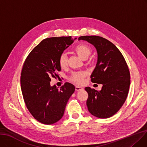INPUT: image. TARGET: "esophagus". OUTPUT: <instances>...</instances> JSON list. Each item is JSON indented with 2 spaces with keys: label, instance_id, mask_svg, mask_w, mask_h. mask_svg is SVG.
I'll return each mask as SVG.
<instances>
[{
  "label": "esophagus",
  "instance_id": "1",
  "mask_svg": "<svg viewBox=\"0 0 147 147\" xmlns=\"http://www.w3.org/2000/svg\"><path fill=\"white\" fill-rule=\"evenodd\" d=\"M83 88L82 87H80V86H76L75 87V90L77 91H79V90H83Z\"/></svg>",
  "mask_w": 147,
  "mask_h": 147
}]
</instances>
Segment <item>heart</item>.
Masks as SVG:
<instances>
[{"mask_svg": "<svg viewBox=\"0 0 147 147\" xmlns=\"http://www.w3.org/2000/svg\"><path fill=\"white\" fill-rule=\"evenodd\" d=\"M74 51L82 60H85L89 57L92 49L89 46L84 43H80L76 46ZM59 64L61 68H65L67 66V57L65 54H62L59 58ZM86 74L85 72H77L73 74L71 80L74 83L81 84L83 83Z\"/></svg>", "mask_w": 147, "mask_h": 147, "instance_id": "1", "label": "heart"}]
</instances>
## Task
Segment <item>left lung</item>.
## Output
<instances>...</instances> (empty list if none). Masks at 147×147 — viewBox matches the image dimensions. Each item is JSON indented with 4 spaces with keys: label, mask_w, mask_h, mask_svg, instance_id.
I'll list each match as a JSON object with an SVG mask.
<instances>
[{
    "label": "left lung",
    "mask_w": 147,
    "mask_h": 147,
    "mask_svg": "<svg viewBox=\"0 0 147 147\" xmlns=\"http://www.w3.org/2000/svg\"><path fill=\"white\" fill-rule=\"evenodd\" d=\"M96 48L98 60L91 74L92 83L102 84L101 90L90 87L86 102L89 112L99 118H108L115 115L125 102L130 85V74L127 63L116 46L108 40L95 36H81Z\"/></svg>",
    "instance_id": "left-lung-1"
}]
</instances>
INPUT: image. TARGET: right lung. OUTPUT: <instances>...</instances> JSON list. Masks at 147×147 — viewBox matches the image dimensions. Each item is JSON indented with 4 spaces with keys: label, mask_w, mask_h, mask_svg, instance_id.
Masks as SVG:
<instances>
[{
    "label": "right lung",
    "mask_w": 147,
    "mask_h": 147,
    "mask_svg": "<svg viewBox=\"0 0 147 147\" xmlns=\"http://www.w3.org/2000/svg\"><path fill=\"white\" fill-rule=\"evenodd\" d=\"M71 37L44 39L27 57L22 70L20 84L26 107L40 122L51 125L61 119L75 86L66 83L58 89L51 86V77L58 76L61 70L59 58L71 45Z\"/></svg>",
    "instance_id": "obj_1"
}]
</instances>
